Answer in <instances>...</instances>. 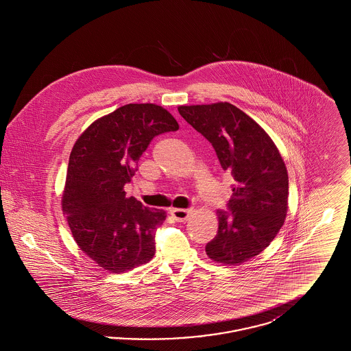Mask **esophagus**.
<instances>
[{"mask_svg":"<svg viewBox=\"0 0 351 351\" xmlns=\"http://www.w3.org/2000/svg\"><path fill=\"white\" fill-rule=\"evenodd\" d=\"M171 215L179 222L186 221L189 215H191V209H171Z\"/></svg>","mask_w":351,"mask_h":351,"instance_id":"esophagus-1","label":"esophagus"}]
</instances>
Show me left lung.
I'll list each match as a JSON object with an SVG mask.
<instances>
[{
	"label": "left lung",
	"mask_w": 351,
	"mask_h": 351,
	"mask_svg": "<svg viewBox=\"0 0 351 351\" xmlns=\"http://www.w3.org/2000/svg\"><path fill=\"white\" fill-rule=\"evenodd\" d=\"M180 116L217 154L233 176L232 199L217 210L218 232L206 243L210 259L239 265L261 254L283 226L288 205V173L268 134L229 102L180 106Z\"/></svg>",
	"instance_id": "obj_1"
}]
</instances>
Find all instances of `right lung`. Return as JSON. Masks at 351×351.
Masks as SVG:
<instances>
[{
    "label": "right lung",
    "instance_id": "right-lung-1",
    "mask_svg": "<svg viewBox=\"0 0 351 351\" xmlns=\"http://www.w3.org/2000/svg\"><path fill=\"white\" fill-rule=\"evenodd\" d=\"M178 129L162 106L128 104L95 121L76 141L62 208L77 246L100 267L121 274L154 256L166 212L126 197L123 188L152 138Z\"/></svg>",
    "mask_w": 351,
    "mask_h": 351
}]
</instances>
